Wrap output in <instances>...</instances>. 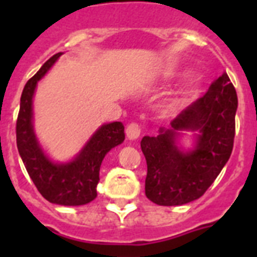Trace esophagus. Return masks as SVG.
<instances>
[{
  "label": "esophagus",
  "mask_w": 257,
  "mask_h": 257,
  "mask_svg": "<svg viewBox=\"0 0 257 257\" xmlns=\"http://www.w3.org/2000/svg\"><path fill=\"white\" fill-rule=\"evenodd\" d=\"M141 135V126L140 124L137 122H131V124L126 126V136H128L129 140H136L139 139Z\"/></svg>",
  "instance_id": "obj_1"
}]
</instances>
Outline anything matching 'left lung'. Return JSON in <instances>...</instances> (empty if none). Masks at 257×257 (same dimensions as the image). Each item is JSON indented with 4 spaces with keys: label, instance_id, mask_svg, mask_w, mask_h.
I'll list each match as a JSON object with an SVG mask.
<instances>
[{
    "label": "left lung",
    "instance_id": "obj_1",
    "mask_svg": "<svg viewBox=\"0 0 257 257\" xmlns=\"http://www.w3.org/2000/svg\"><path fill=\"white\" fill-rule=\"evenodd\" d=\"M237 94L227 73L212 82L156 137L145 136L141 151L147 160L145 195L159 205H183L199 199L229 160L235 139ZM179 130L200 133L193 151L175 145Z\"/></svg>",
    "mask_w": 257,
    "mask_h": 257
}]
</instances>
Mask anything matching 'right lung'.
<instances>
[{"label": "right lung", "instance_id": "add662e5", "mask_svg": "<svg viewBox=\"0 0 257 257\" xmlns=\"http://www.w3.org/2000/svg\"><path fill=\"white\" fill-rule=\"evenodd\" d=\"M61 54L50 57L22 90L16 125L17 148L30 179L48 201L60 205H84L96 199L101 163L110 149L124 141V125L120 121L102 125L70 163L54 164L48 159L34 135L32 104L37 82Z\"/></svg>", "mask_w": 257, "mask_h": 257}]
</instances>
